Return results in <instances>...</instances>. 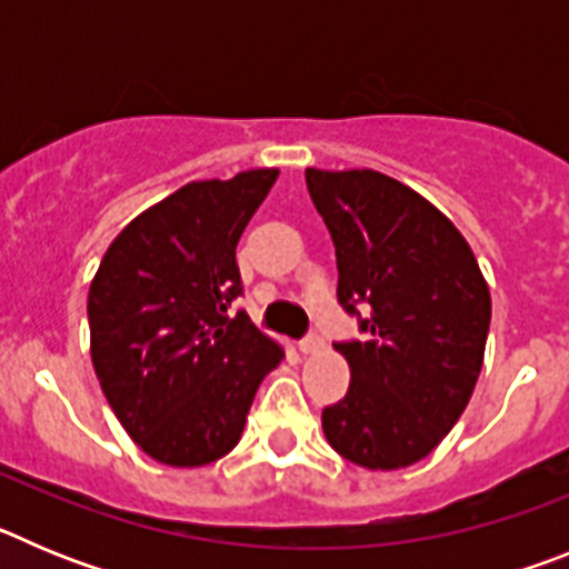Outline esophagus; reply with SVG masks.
<instances>
[{
  "label": "esophagus",
  "instance_id": "obj_1",
  "mask_svg": "<svg viewBox=\"0 0 569 569\" xmlns=\"http://www.w3.org/2000/svg\"><path fill=\"white\" fill-rule=\"evenodd\" d=\"M299 350L301 353H319V350H325V339L319 333H308L299 341Z\"/></svg>",
  "mask_w": 569,
  "mask_h": 569
}]
</instances>
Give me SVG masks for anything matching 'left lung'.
Here are the masks:
<instances>
[{"label": "left lung", "instance_id": "obj_1", "mask_svg": "<svg viewBox=\"0 0 569 569\" xmlns=\"http://www.w3.org/2000/svg\"><path fill=\"white\" fill-rule=\"evenodd\" d=\"M336 248L339 305L365 341L333 345L347 396L321 410L336 453L367 470L430 456L465 413L485 361L490 290L465 236L379 170H305Z\"/></svg>", "mask_w": 569, "mask_h": 569}]
</instances>
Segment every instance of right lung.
I'll return each instance as SVG.
<instances>
[{"label":"right lung","instance_id":"add662e5","mask_svg":"<svg viewBox=\"0 0 569 569\" xmlns=\"http://www.w3.org/2000/svg\"><path fill=\"white\" fill-rule=\"evenodd\" d=\"M276 168L190 182L110 241L90 281V359L116 419L150 459L202 467L239 445L261 379L284 359L248 313L236 244Z\"/></svg>","mask_w":569,"mask_h":569}]
</instances>
